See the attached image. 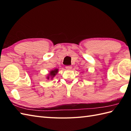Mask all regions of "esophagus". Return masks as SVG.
Here are the masks:
<instances>
[{"label":"esophagus","mask_w":131,"mask_h":131,"mask_svg":"<svg viewBox=\"0 0 131 131\" xmlns=\"http://www.w3.org/2000/svg\"><path fill=\"white\" fill-rule=\"evenodd\" d=\"M65 68H66V69H67V70H71L72 67L71 66H66Z\"/></svg>","instance_id":"obj_1"}]
</instances>
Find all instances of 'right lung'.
I'll use <instances>...</instances> for the list:
<instances>
[{
    "label": "right lung",
    "mask_w": 131,
    "mask_h": 131,
    "mask_svg": "<svg viewBox=\"0 0 131 131\" xmlns=\"http://www.w3.org/2000/svg\"><path fill=\"white\" fill-rule=\"evenodd\" d=\"M58 71V69H54V70H51L49 72V74H48V75L47 76V79L48 80H49L50 78H51V79H53V78L57 74Z\"/></svg>",
    "instance_id": "1"
}]
</instances>
